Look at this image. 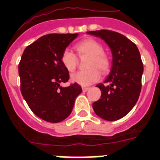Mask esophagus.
<instances>
[{"instance_id":"esophagus-1","label":"esophagus","mask_w":160,"mask_h":160,"mask_svg":"<svg viewBox=\"0 0 160 160\" xmlns=\"http://www.w3.org/2000/svg\"><path fill=\"white\" fill-rule=\"evenodd\" d=\"M89 90L88 87H83L82 88V91H84V92H85V91H87Z\"/></svg>"}]
</instances>
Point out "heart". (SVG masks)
<instances>
[{"label": "heart", "mask_w": 160, "mask_h": 160, "mask_svg": "<svg viewBox=\"0 0 160 160\" xmlns=\"http://www.w3.org/2000/svg\"><path fill=\"white\" fill-rule=\"evenodd\" d=\"M75 50L80 58L89 57L87 67L91 69L75 73L71 76V81L81 86H87L96 82L101 78V73L109 70L110 59L104 53V48L98 41L92 38L83 40L75 45ZM61 63L69 72H74L78 65V58L69 49L64 50L61 55Z\"/></svg>", "instance_id": "1"}]
</instances>
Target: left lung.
<instances>
[{"instance_id":"1","label":"left lung","mask_w":160,"mask_h":160,"mask_svg":"<svg viewBox=\"0 0 160 160\" xmlns=\"http://www.w3.org/2000/svg\"><path fill=\"white\" fill-rule=\"evenodd\" d=\"M87 33L104 40L112 55V69L104 81L110 85H96L102 96L92 105L94 112L104 120H118L133 108L139 97L143 73L139 51L135 43L117 32L99 30Z\"/></svg>"}]
</instances>
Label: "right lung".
Returning a JSON list of instances; mask_svg holds the SVG:
<instances>
[{
	"instance_id": "obj_1",
	"label": "right lung",
	"mask_w": 160,
	"mask_h": 160,
	"mask_svg": "<svg viewBox=\"0 0 160 160\" xmlns=\"http://www.w3.org/2000/svg\"><path fill=\"white\" fill-rule=\"evenodd\" d=\"M78 33H52L41 37L25 48L18 66L21 92L32 112L42 120L57 123L70 115L75 98L82 91L69 80L61 55Z\"/></svg>"
}]
</instances>
